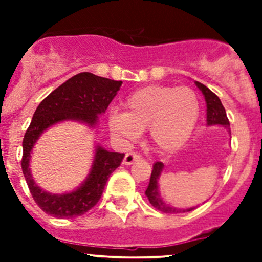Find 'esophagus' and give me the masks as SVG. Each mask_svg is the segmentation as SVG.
I'll return each instance as SVG.
<instances>
[{
  "instance_id": "34e87169",
  "label": "esophagus",
  "mask_w": 262,
  "mask_h": 262,
  "mask_svg": "<svg viewBox=\"0 0 262 262\" xmlns=\"http://www.w3.org/2000/svg\"><path fill=\"white\" fill-rule=\"evenodd\" d=\"M140 155L136 154V152H128V154H126V156H124L123 159V164L124 165H131V164H134L136 161V160L140 159Z\"/></svg>"
}]
</instances>
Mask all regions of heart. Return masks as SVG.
Segmentation results:
<instances>
[{
  "mask_svg": "<svg viewBox=\"0 0 262 262\" xmlns=\"http://www.w3.org/2000/svg\"><path fill=\"white\" fill-rule=\"evenodd\" d=\"M200 117V101L189 86L149 85L134 92L126 111L108 114V128L119 140H135L148 129L154 147L172 152L186 143Z\"/></svg>",
  "mask_w": 262,
  "mask_h": 262,
  "instance_id": "b5f03b06",
  "label": "heart"
}]
</instances>
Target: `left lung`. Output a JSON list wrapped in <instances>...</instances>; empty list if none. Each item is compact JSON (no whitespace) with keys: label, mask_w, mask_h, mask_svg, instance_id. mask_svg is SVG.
I'll return each instance as SVG.
<instances>
[{"label":"left lung","mask_w":262,"mask_h":262,"mask_svg":"<svg viewBox=\"0 0 262 262\" xmlns=\"http://www.w3.org/2000/svg\"><path fill=\"white\" fill-rule=\"evenodd\" d=\"M195 85L201 89L206 99V106H207V124L212 126V124H221L223 127H230V120L227 118L226 108L222 105L221 99L215 93H212L211 90L203 84L195 81ZM164 169V164L156 161L154 164V169L151 173V180H149V185H148L147 190H145V195L148 196V201L154 206L155 209L159 211L165 212V214H177V212H187L194 210V207L190 209H177L173 206H169L165 201L163 200V196L159 191V180L161 172Z\"/></svg>","instance_id":"8db88e82"}]
</instances>
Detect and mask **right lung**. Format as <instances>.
<instances>
[{
  "mask_svg": "<svg viewBox=\"0 0 262 262\" xmlns=\"http://www.w3.org/2000/svg\"><path fill=\"white\" fill-rule=\"evenodd\" d=\"M122 81L82 72L67 80L48 94L34 113L31 123L23 138L22 172L30 193L45 212L60 219L76 217L97 205L103 193L108 177L120 165L124 154L108 152L97 147L93 165L81 186L67 194H51L38 186L30 172V157L34 144L41 133L62 120H78L88 126L97 124L98 115L103 114L117 96Z\"/></svg>",
  "mask_w": 262,
  "mask_h": 262,
  "instance_id": "right-lung-1",
  "label": "right lung"
}]
</instances>
